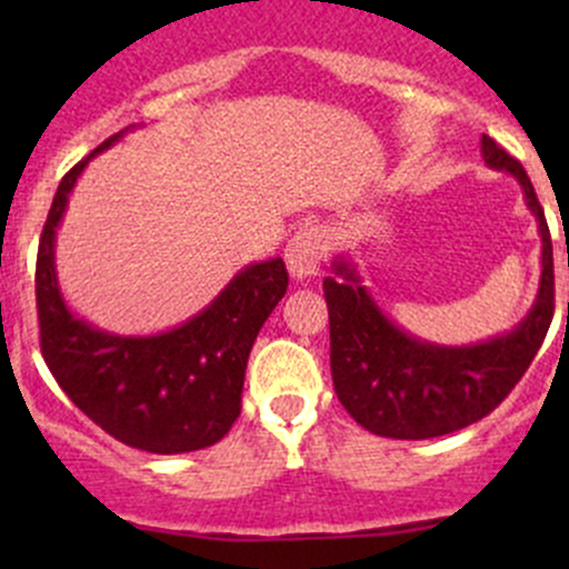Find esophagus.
<instances>
[{"label":"esophagus","mask_w":569,"mask_h":569,"mask_svg":"<svg viewBox=\"0 0 569 569\" xmlns=\"http://www.w3.org/2000/svg\"><path fill=\"white\" fill-rule=\"evenodd\" d=\"M327 258V237L321 228H306L286 244V267L295 280H311Z\"/></svg>","instance_id":"obj_1"}]
</instances>
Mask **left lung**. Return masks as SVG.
<instances>
[{
	"label": "left lung",
	"instance_id": "obj_1",
	"mask_svg": "<svg viewBox=\"0 0 569 569\" xmlns=\"http://www.w3.org/2000/svg\"><path fill=\"white\" fill-rule=\"evenodd\" d=\"M481 159L520 183L542 239L537 297L512 330L460 347L423 341L377 306L352 256H338L325 280L332 386L349 416L380 438H440L485 418L526 375L553 319V244L537 192L490 137H481Z\"/></svg>",
	"mask_w": 569,
	"mask_h": 569
}]
</instances>
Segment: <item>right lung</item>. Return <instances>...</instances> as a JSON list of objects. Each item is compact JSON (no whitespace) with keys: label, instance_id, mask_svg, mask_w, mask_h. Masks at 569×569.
<instances>
[{"label":"right lung","instance_id":"add662e5","mask_svg":"<svg viewBox=\"0 0 569 569\" xmlns=\"http://www.w3.org/2000/svg\"><path fill=\"white\" fill-rule=\"evenodd\" d=\"M134 129L101 142L57 187L36 269L40 349L57 386L114 440L151 455H187L226 438L239 418L250 349L283 300L289 272L283 258L248 263L203 311L148 336L101 330L71 311L57 278V228L90 159Z\"/></svg>","mask_w":569,"mask_h":569}]
</instances>
